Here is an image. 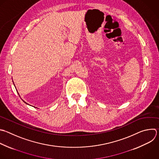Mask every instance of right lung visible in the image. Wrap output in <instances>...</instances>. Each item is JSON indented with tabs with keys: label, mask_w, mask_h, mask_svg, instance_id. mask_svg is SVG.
I'll use <instances>...</instances> for the list:
<instances>
[{
	"label": "right lung",
	"mask_w": 159,
	"mask_h": 159,
	"mask_svg": "<svg viewBox=\"0 0 159 159\" xmlns=\"http://www.w3.org/2000/svg\"><path fill=\"white\" fill-rule=\"evenodd\" d=\"M14 86H15V85H14ZM15 87H16V86H15ZM18 94H19V93H18ZM23 101H24V100H23ZM24 102H25V103H27V104H28V103H26V102H25V101H24ZM28 105H29V104H28Z\"/></svg>",
	"instance_id": "1"
}]
</instances>
